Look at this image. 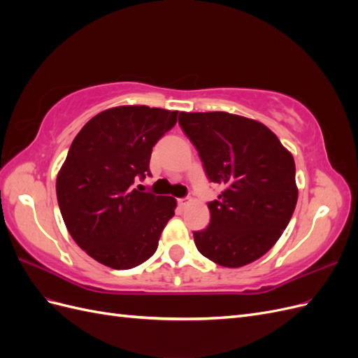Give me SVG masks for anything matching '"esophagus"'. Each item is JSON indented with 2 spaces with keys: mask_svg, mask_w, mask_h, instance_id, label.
I'll use <instances>...</instances> for the list:
<instances>
[{
  "mask_svg": "<svg viewBox=\"0 0 358 358\" xmlns=\"http://www.w3.org/2000/svg\"><path fill=\"white\" fill-rule=\"evenodd\" d=\"M189 203V199H179L178 200V204L180 206V208H185V206H188Z\"/></svg>",
  "mask_w": 358,
  "mask_h": 358,
  "instance_id": "obj_1",
  "label": "esophagus"
}]
</instances>
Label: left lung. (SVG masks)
<instances>
[{
	"instance_id": "8db88e82",
	"label": "left lung",
	"mask_w": 358,
	"mask_h": 358,
	"mask_svg": "<svg viewBox=\"0 0 358 358\" xmlns=\"http://www.w3.org/2000/svg\"><path fill=\"white\" fill-rule=\"evenodd\" d=\"M206 176L224 188L208 203L210 224L194 231L201 255L224 267L263 257L284 233L297 203L294 158L262 122L227 112L179 113Z\"/></svg>"
}]
</instances>
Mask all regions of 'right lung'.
I'll return each mask as SVG.
<instances>
[{
    "label": "right lung",
    "instance_id": "obj_1",
    "mask_svg": "<svg viewBox=\"0 0 358 358\" xmlns=\"http://www.w3.org/2000/svg\"><path fill=\"white\" fill-rule=\"evenodd\" d=\"M178 112L112 107L74 137L57 178L62 220L74 242L96 262L133 268L152 257L175 215L176 200L136 188L150 176L152 148L175 127Z\"/></svg>",
    "mask_w": 358,
    "mask_h": 358
}]
</instances>
